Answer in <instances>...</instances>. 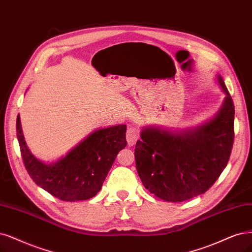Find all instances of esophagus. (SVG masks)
<instances>
[{"instance_id":"esophagus-1","label":"esophagus","mask_w":252,"mask_h":252,"mask_svg":"<svg viewBox=\"0 0 252 252\" xmlns=\"http://www.w3.org/2000/svg\"><path fill=\"white\" fill-rule=\"evenodd\" d=\"M139 139L138 129L134 126H128L126 129V141L128 146H133Z\"/></svg>"}]
</instances>
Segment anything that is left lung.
Here are the masks:
<instances>
[{"label":"left lung","instance_id":"obj_1","mask_svg":"<svg viewBox=\"0 0 252 252\" xmlns=\"http://www.w3.org/2000/svg\"><path fill=\"white\" fill-rule=\"evenodd\" d=\"M216 80L225 98L210 120L180 131L142 127L135 147L136 168L144 187L160 199L182 202L207 192L228 163L235 108L219 73Z\"/></svg>","mask_w":252,"mask_h":252}]
</instances>
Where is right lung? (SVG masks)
Returning a JSON list of instances; mask_svg holds the SVG:
<instances>
[{
	"instance_id": "1",
	"label": "right lung",
	"mask_w": 252,
	"mask_h": 252,
	"mask_svg": "<svg viewBox=\"0 0 252 252\" xmlns=\"http://www.w3.org/2000/svg\"><path fill=\"white\" fill-rule=\"evenodd\" d=\"M126 125L96 129L57 162L45 163L31 153L16 118V136L26 169L37 186L64 201L86 200L100 191L117 154L126 146Z\"/></svg>"
}]
</instances>
